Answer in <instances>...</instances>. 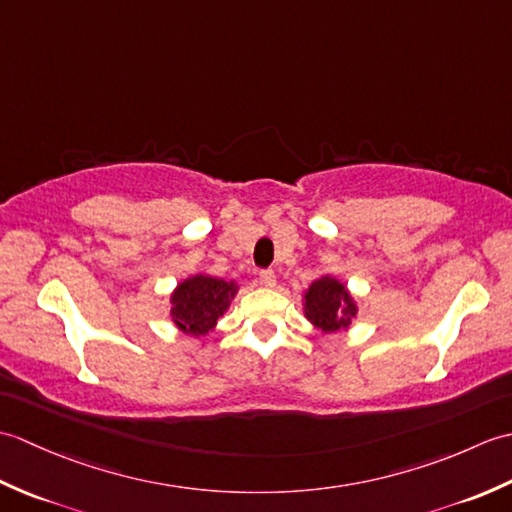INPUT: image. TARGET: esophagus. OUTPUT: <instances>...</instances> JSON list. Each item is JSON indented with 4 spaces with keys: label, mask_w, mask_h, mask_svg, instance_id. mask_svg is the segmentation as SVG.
<instances>
[{
    "label": "esophagus",
    "mask_w": 512,
    "mask_h": 512,
    "mask_svg": "<svg viewBox=\"0 0 512 512\" xmlns=\"http://www.w3.org/2000/svg\"><path fill=\"white\" fill-rule=\"evenodd\" d=\"M275 281H277V277H275L273 270H262V273H259V284H262V286L273 288Z\"/></svg>",
    "instance_id": "esophagus-1"
}]
</instances>
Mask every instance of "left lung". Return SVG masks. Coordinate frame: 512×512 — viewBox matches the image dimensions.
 <instances>
[{
    "instance_id": "obj_1",
    "label": "left lung",
    "mask_w": 512,
    "mask_h": 512,
    "mask_svg": "<svg viewBox=\"0 0 512 512\" xmlns=\"http://www.w3.org/2000/svg\"><path fill=\"white\" fill-rule=\"evenodd\" d=\"M303 312L314 328L334 334L350 328L358 308L341 281L325 275L312 281V286L303 295Z\"/></svg>"
}]
</instances>
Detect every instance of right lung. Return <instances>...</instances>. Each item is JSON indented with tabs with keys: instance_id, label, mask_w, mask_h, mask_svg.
<instances>
[{
	"instance_id": "add662e5",
	"label": "right lung",
	"mask_w": 512,
	"mask_h": 512,
	"mask_svg": "<svg viewBox=\"0 0 512 512\" xmlns=\"http://www.w3.org/2000/svg\"><path fill=\"white\" fill-rule=\"evenodd\" d=\"M235 281H224L209 275H193L184 279L171 292V319L178 330L189 336L209 334L237 295Z\"/></svg>"
}]
</instances>
